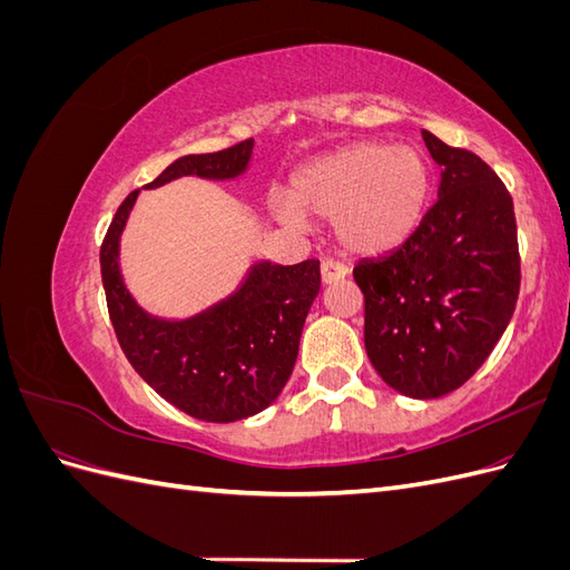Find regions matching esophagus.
Here are the masks:
<instances>
[{"label": "esophagus", "mask_w": 570, "mask_h": 570, "mask_svg": "<svg viewBox=\"0 0 570 570\" xmlns=\"http://www.w3.org/2000/svg\"><path fill=\"white\" fill-rule=\"evenodd\" d=\"M344 275H347V268H344L337 262H323L321 264V281H323V285H333V283L342 281Z\"/></svg>", "instance_id": "esophagus-1"}]
</instances>
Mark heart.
Segmentation results:
<instances>
[{
    "label": "heart",
    "instance_id": "1",
    "mask_svg": "<svg viewBox=\"0 0 570 570\" xmlns=\"http://www.w3.org/2000/svg\"><path fill=\"white\" fill-rule=\"evenodd\" d=\"M433 187V161L423 149L356 142L302 166L289 180V199L273 197L268 209L292 228L304 216L335 220L344 252L377 256L421 228Z\"/></svg>",
    "mask_w": 570,
    "mask_h": 570
}]
</instances>
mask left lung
Here are the masks:
<instances>
[{
  "mask_svg": "<svg viewBox=\"0 0 570 570\" xmlns=\"http://www.w3.org/2000/svg\"><path fill=\"white\" fill-rule=\"evenodd\" d=\"M440 189L411 239L364 258V342L373 368L411 400H438L485 364L521 289L513 202L494 170L469 149L423 130Z\"/></svg>",
  "mask_w": 570,
  "mask_h": 570,
  "instance_id": "1",
  "label": "left lung"
}]
</instances>
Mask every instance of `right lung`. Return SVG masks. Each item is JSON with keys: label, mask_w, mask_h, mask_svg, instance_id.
<instances>
[{"label": "right lung", "mask_w": 570, "mask_h": 570, "mask_svg": "<svg viewBox=\"0 0 570 570\" xmlns=\"http://www.w3.org/2000/svg\"><path fill=\"white\" fill-rule=\"evenodd\" d=\"M254 140L214 154H187L145 185L197 176L237 180L247 174ZM135 189L118 206L101 245L109 316L120 350L142 381L187 416L206 423H233L271 406L295 368L302 327L321 289V264L306 258L295 266L254 262L228 297L187 318H161L137 304L120 268V237Z\"/></svg>", "instance_id": "right-lung-1"}]
</instances>
